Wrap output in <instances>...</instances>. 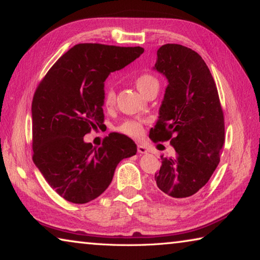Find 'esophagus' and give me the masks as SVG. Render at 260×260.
<instances>
[{"mask_svg":"<svg viewBox=\"0 0 260 260\" xmlns=\"http://www.w3.org/2000/svg\"><path fill=\"white\" fill-rule=\"evenodd\" d=\"M138 152L139 153H147L148 152V149L146 146H143V144H139L138 146Z\"/></svg>","mask_w":260,"mask_h":260,"instance_id":"1","label":"esophagus"}]
</instances>
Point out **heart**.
Instances as JSON below:
<instances>
[{
  "label": "heart",
  "instance_id": "1",
  "mask_svg": "<svg viewBox=\"0 0 260 260\" xmlns=\"http://www.w3.org/2000/svg\"><path fill=\"white\" fill-rule=\"evenodd\" d=\"M135 85L136 88L140 90V93L144 95V93H146L148 89H150L151 87H159V82H158V79L151 76V74H141V76L135 79ZM114 101H116V94H114L112 88H108L104 93V105L107 108L112 107L114 104ZM118 132L135 139L140 138V136H142L143 134L142 125H141V122L136 120H127L125 122H122V124L118 127Z\"/></svg>",
  "mask_w": 260,
  "mask_h": 260
}]
</instances>
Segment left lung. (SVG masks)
Here are the masks:
<instances>
[{"instance_id": "8db88e82", "label": "left lung", "mask_w": 260, "mask_h": 260, "mask_svg": "<svg viewBox=\"0 0 260 260\" xmlns=\"http://www.w3.org/2000/svg\"><path fill=\"white\" fill-rule=\"evenodd\" d=\"M153 70L169 85L149 136L153 142L170 140L175 149V157L160 156L156 184L172 200H189L217 169L225 142L217 86L203 58L181 45L161 46Z\"/></svg>"}]
</instances>
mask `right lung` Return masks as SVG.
Wrapping results in <instances>:
<instances>
[{"label": "right lung", "instance_id": "right-lung-1", "mask_svg": "<svg viewBox=\"0 0 260 260\" xmlns=\"http://www.w3.org/2000/svg\"><path fill=\"white\" fill-rule=\"evenodd\" d=\"M141 47L100 43L74 46L52 65L32 102L33 161L52 189L71 203L95 200L111 183L114 170L138 148L118 133L100 148L83 141L103 122L104 81L143 54Z\"/></svg>", "mask_w": 260, "mask_h": 260}]
</instances>
